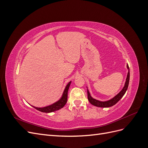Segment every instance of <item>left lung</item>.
<instances>
[{"label": "left lung", "mask_w": 148, "mask_h": 148, "mask_svg": "<svg viewBox=\"0 0 148 148\" xmlns=\"http://www.w3.org/2000/svg\"><path fill=\"white\" fill-rule=\"evenodd\" d=\"M127 69H128V72L127 74V77L126 79V82H125V86L122 89V90L117 95H116L114 97H113L112 99H111L109 101H99L98 100H96L95 99H93V98L91 96L90 93H89V91L87 89V92H88V99L89 102L91 103V104L93 106H96V107H109L111 106H113L115 105L120 100L121 98H122L123 95H125V93L126 92L128 86V84H129V81H130V69H129V66L127 64Z\"/></svg>", "instance_id": "left-lung-1"}]
</instances>
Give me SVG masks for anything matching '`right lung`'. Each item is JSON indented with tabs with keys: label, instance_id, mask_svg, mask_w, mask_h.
I'll return each mask as SVG.
<instances>
[{
	"label": "right lung",
	"instance_id": "right-lung-1",
	"mask_svg": "<svg viewBox=\"0 0 148 148\" xmlns=\"http://www.w3.org/2000/svg\"><path fill=\"white\" fill-rule=\"evenodd\" d=\"M71 82H70L65 87V90L64 91L63 95H62V97L57 102H55L54 104L52 105H50L47 107H42V108H40V107H36L33 106L36 109H37L39 111H41L42 112H46V113H49V112H54L56 110H59L62 109V107L66 104L67 102V97H68V91L70 87Z\"/></svg>",
	"mask_w": 148,
	"mask_h": 148
}]
</instances>
